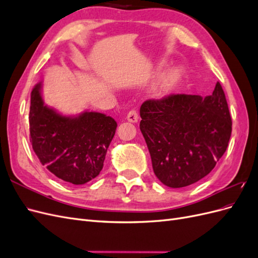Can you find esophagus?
<instances>
[{"label":"esophagus","mask_w":258,"mask_h":258,"mask_svg":"<svg viewBox=\"0 0 258 258\" xmlns=\"http://www.w3.org/2000/svg\"><path fill=\"white\" fill-rule=\"evenodd\" d=\"M127 119L130 122H137L139 120V114L136 110H131L128 115H127Z\"/></svg>","instance_id":"1"}]
</instances>
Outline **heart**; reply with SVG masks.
Returning <instances> with one entry per match:
<instances>
[{
  "instance_id": "b5f03b06",
  "label": "heart",
  "mask_w": 258,
  "mask_h": 258,
  "mask_svg": "<svg viewBox=\"0 0 258 258\" xmlns=\"http://www.w3.org/2000/svg\"><path fill=\"white\" fill-rule=\"evenodd\" d=\"M173 79H174V75L172 74V75H171V76H170V80H173Z\"/></svg>"
}]
</instances>
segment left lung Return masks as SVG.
I'll return each mask as SVG.
<instances>
[{"label":"left lung","mask_w":258,"mask_h":258,"mask_svg":"<svg viewBox=\"0 0 258 258\" xmlns=\"http://www.w3.org/2000/svg\"><path fill=\"white\" fill-rule=\"evenodd\" d=\"M140 115L154 173L168 187L179 188L198 182L227 150L232 122L218 82L206 98L170 95L146 100Z\"/></svg>","instance_id":"left-lung-1"}]
</instances>
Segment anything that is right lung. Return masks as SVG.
Wrapping results in <instances>:
<instances>
[{"instance_id": "obj_1", "label": "right lung", "mask_w": 258, "mask_h": 258, "mask_svg": "<svg viewBox=\"0 0 258 258\" xmlns=\"http://www.w3.org/2000/svg\"><path fill=\"white\" fill-rule=\"evenodd\" d=\"M38 83L31 92L30 142L43 166L62 181L83 185L103 168L117 122L110 116L84 112L63 116L44 105Z\"/></svg>"}]
</instances>
